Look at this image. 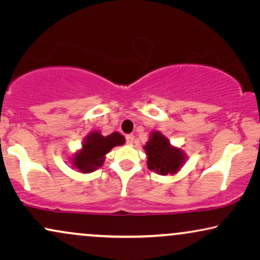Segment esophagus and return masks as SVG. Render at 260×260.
Instances as JSON below:
<instances>
[{"label": "esophagus", "instance_id": "esophagus-1", "mask_svg": "<svg viewBox=\"0 0 260 260\" xmlns=\"http://www.w3.org/2000/svg\"><path fill=\"white\" fill-rule=\"evenodd\" d=\"M133 141H134V136H133V134H128V136H126V143L128 145L133 144Z\"/></svg>", "mask_w": 260, "mask_h": 260}]
</instances>
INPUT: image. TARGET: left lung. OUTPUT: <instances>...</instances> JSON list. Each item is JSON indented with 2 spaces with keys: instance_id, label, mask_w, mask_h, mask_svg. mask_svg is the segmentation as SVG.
<instances>
[{
  "instance_id": "obj_1",
  "label": "left lung",
  "mask_w": 260,
  "mask_h": 260,
  "mask_svg": "<svg viewBox=\"0 0 260 260\" xmlns=\"http://www.w3.org/2000/svg\"><path fill=\"white\" fill-rule=\"evenodd\" d=\"M144 148L146 150L148 169L159 175L175 174L184 160L182 151L171 147L168 139L159 132L152 134Z\"/></svg>"
}]
</instances>
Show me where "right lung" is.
I'll return each mask as SVG.
<instances>
[{"mask_svg":"<svg viewBox=\"0 0 260 260\" xmlns=\"http://www.w3.org/2000/svg\"><path fill=\"white\" fill-rule=\"evenodd\" d=\"M124 138L120 133H112L103 137L99 132H92L83 144L82 151L75 155L74 165L82 172H91L102 166L105 155L114 146L122 145Z\"/></svg>","mask_w":260,"mask_h":260,"instance_id":"1","label":"right lung"}]
</instances>
